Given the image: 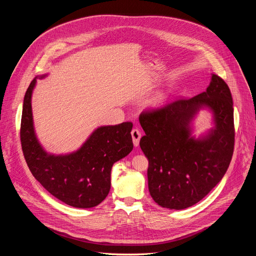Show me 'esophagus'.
Segmentation results:
<instances>
[{
	"mask_svg": "<svg viewBox=\"0 0 256 256\" xmlns=\"http://www.w3.org/2000/svg\"><path fill=\"white\" fill-rule=\"evenodd\" d=\"M140 132L138 128H134L132 130V142L134 147H138V144H140Z\"/></svg>",
	"mask_w": 256,
	"mask_h": 256,
	"instance_id": "obj_1",
	"label": "esophagus"
}]
</instances>
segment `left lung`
<instances>
[{"mask_svg": "<svg viewBox=\"0 0 256 256\" xmlns=\"http://www.w3.org/2000/svg\"><path fill=\"white\" fill-rule=\"evenodd\" d=\"M202 108L212 114L214 126L196 138L192 122ZM138 120L146 134L140 146L149 160V192L156 204L190 208L221 181L235 140L232 95L222 78L212 74L204 92L142 112Z\"/></svg>", "mask_w": 256, "mask_h": 256, "instance_id": "obj_1", "label": "left lung"}]
</instances>
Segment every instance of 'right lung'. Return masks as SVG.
<instances>
[{
  "mask_svg": "<svg viewBox=\"0 0 256 256\" xmlns=\"http://www.w3.org/2000/svg\"><path fill=\"white\" fill-rule=\"evenodd\" d=\"M46 76L35 77L24 96L20 130L24 158L35 179L54 198L74 208L96 206L110 190L114 164L134 148L132 124L99 126L77 151L48 153L36 136L31 106L36 80Z\"/></svg>",
  "mask_w": 256,
  "mask_h": 256,
  "instance_id": "right-lung-1",
  "label": "right lung"
}]
</instances>
